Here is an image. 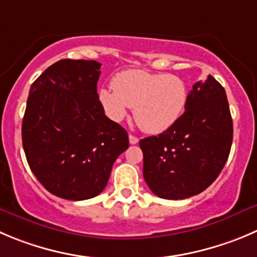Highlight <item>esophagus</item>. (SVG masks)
Here are the masks:
<instances>
[{
    "mask_svg": "<svg viewBox=\"0 0 257 257\" xmlns=\"http://www.w3.org/2000/svg\"><path fill=\"white\" fill-rule=\"evenodd\" d=\"M128 140H130V144H133V145H135V144L139 143V139L134 135H128Z\"/></svg>",
    "mask_w": 257,
    "mask_h": 257,
    "instance_id": "1",
    "label": "esophagus"
}]
</instances>
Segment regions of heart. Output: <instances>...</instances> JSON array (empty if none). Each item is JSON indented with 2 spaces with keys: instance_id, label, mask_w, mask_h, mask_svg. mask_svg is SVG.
<instances>
[{
  "instance_id": "b5f03b06",
  "label": "heart",
  "mask_w": 257,
  "mask_h": 257,
  "mask_svg": "<svg viewBox=\"0 0 257 257\" xmlns=\"http://www.w3.org/2000/svg\"><path fill=\"white\" fill-rule=\"evenodd\" d=\"M112 88H102L98 99L107 116L122 121L134 107L136 123L148 134H160L174 126L189 101V88L178 75L128 69L112 79Z\"/></svg>"
}]
</instances>
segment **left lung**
Listing matches in <instances>:
<instances>
[{"label":"left lung","instance_id":"obj_1","mask_svg":"<svg viewBox=\"0 0 257 257\" xmlns=\"http://www.w3.org/2000/svg\"><path fill=\"white\" fill-rule=\"evenodd\" d=\"M233 124L224 88L208 75L189 92L185 112L158 136L140 140L144 179L164 199H185L209 187L228 159Z\"/></svg>","mask_w":257,"mask_h":257}]
</instances>
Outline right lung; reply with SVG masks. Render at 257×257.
Instances as JSON below:
<instances>
[{"mask_svg": "<svg viewBox=\"0 0 257 257\" xmlns=\"http://www.w3.org/2000/svg\"><path fill=\"white\" fill-rule=\"evenodd\" d=\"M96 60L63 59L31 84L23 146L36 179L69 200L98 195L116 159L128 148L123 127L104 114L97 93Z\"/></svg>", "mask_w": 257, "mask_h": 257, "instance_id": "add662e5", "label": "right lung"}]
</instances>
